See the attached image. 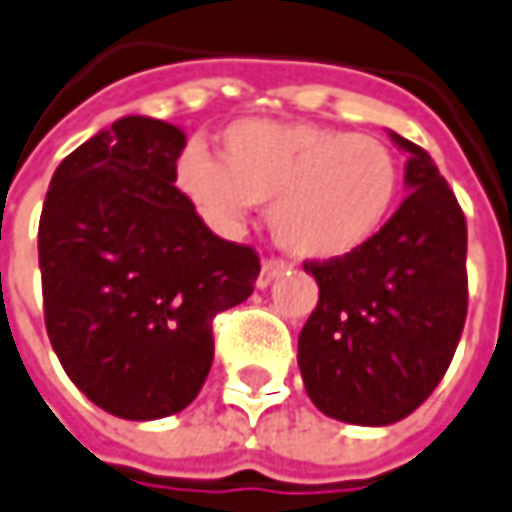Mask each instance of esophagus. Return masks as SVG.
<instances>
[{"label":"esophagus","instance_id":"obj_1","mask_svg":"<svg viewBox=\"0 0 512 512\" xmlns=\"http://www.w3.org/2000/svg\"><path fill=\"white\" fill-rule=\"evenodd\" d=\"M287 270L285 262H276V259H267V262H262V273H259V279H256V287H262L265 290L273 279H279L282 273Z\"/></svg>","mask_w":512,"mask_h":512}]
</instances>
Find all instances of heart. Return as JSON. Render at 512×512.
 Segmentation results:
<instances>
[{
    "label": "heart",
    "mask_w": 512,
    "mask_h": 512,
    "mask_svg": "<svg viewBox=\"0 0 512 512\" xmlns=\"http://www.w3.org/2000/svg\"><path fill=\"white\" fill-rule=\"evenodd\" d=\"M396 153L373 136L310 122L242 119L222 133V162L190 145L176 185L219 230L270 202V233L296 259L330 262L364 247L399 196Z\"/></svg>",
    "instance_id": "obj_1"
}]
</instances>
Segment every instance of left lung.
<instances>
[{
    "label": "left lung",
    "instance_id": "1",
    "mask_svg": "<svg viewBox=\"0 0 512 512\" xmlns=\"http://www.w3.org/2000/svg\"><path fill=\"white\" fill-rule=\"evenodd\" d=\"M407 153V199L359 250L307 262L319 305L299 333V370L325 416L402 422L442 382L467 316V225L430 153Z\"/></svg>",
    "mask_w": 512,
    "mask_h": 512
}]
</instances>
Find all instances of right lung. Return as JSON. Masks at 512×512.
<instances>
[{"label":"right lung","instance_id":"1","mask_svg":"<svg viewBox=\"0 0 512 512\" xmlns=\"http://www.w3.org/2000/svg\"><path fill=\"white\" fill-rule=\"evenodd\" d=\"M185 142L162 119H116L62 159L39 219L50 344L90 402L130 422L196 399L216 313L259 276V256L219 239L176 187Z\"/></svg>","mask_w":512,"mask_h":512}]
</instances>
